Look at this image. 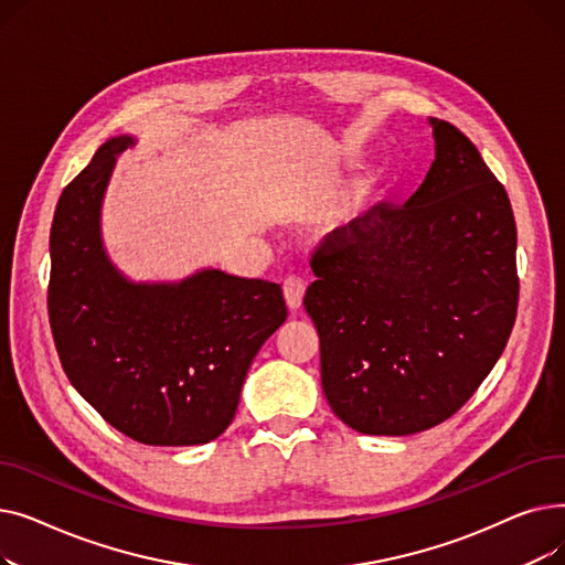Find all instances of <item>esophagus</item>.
Instances as JSON below:
<instances>
[{
  "label": "esophagus",
  "instance_id": "1",
  "mask_svg": "<svg viewBox=\"0 0 565 565\" xmlns=\"http://www.w3.org/2000/svg\"><path fill=\"white\" fill-rule=\"evenodd\" d=\"M305 290H307V284L302 277L298 275H288L284 279V298H286V305L290 309H298L305 300Z\"/></svg>",
  "mask_w": 565,
  "mask_h": 565
}]
</instances>
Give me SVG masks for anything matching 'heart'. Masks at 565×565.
<instances>
[{"instance_id":"b5f03b06","label":"heart","mask_w":565,"mask_h":565,"mask_svg":"<svg viewBox=\"0 0 565 565\" xmlns=\"http://www.w3.org/2000/svg\"><path fill=\"white\" fill-rule=\"evenodd\" d=\"M360 205H362V201H358V205H354L352 211H348V213H345V215L334 224V228H337V231H350V228H352V224L360 220Z\"/></svg>"}]
</instances>
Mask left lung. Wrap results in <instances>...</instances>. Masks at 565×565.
Masks as SVG:
<instances>
[{
  "label": "left lung",
  "instance_id": "1",
  "mask_svg": "<svg viewBox=\"0 0 565 565\" xmlns=\"http://www.w3.org/2000/svg\"><path fill=\"white\" fill-rule=\"evenodd\" d=\"M435 162L403 205L377 201L313 249L305 309L322 392L364 435L447 422L509 343L518 228L507 190L456 126L430 118Z\"/></svg>",
  "mask_w": 565,
  "mask_h": 565
}]
</instances>
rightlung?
Masks as SVG:
<instances>
[{
    "label": "right lung",
    "mask_w": 565,
    "mask_h": 565,
    "mask_svg": "<svg viewBox=\"0 0 565 565\" xmlns=\"http://www.w3.org/2000/svg\"><path fill=\"white\" fill-rule=\"evenodd\" d=\"M105 141L58 196L47 313L73 387L118 433L192 447L235 417L245 375L286 320L279 284L203 270L181 284H130L107 260L98 213L116 156Z\"/></svg>",
    "instance_id": "add662e5"
}]
</instances>
